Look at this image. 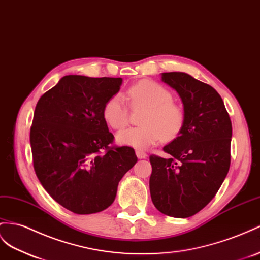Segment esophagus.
<instances>
[{
	"mask_svg": "<svg viewBox=\"0 0 260 260\" xmlns=\"http://www.w3.org/2000/svg\"><path fill=\"white\" fill-rule=\"evenodd\" d=\"M135 152H136V156H137L139 159H144V158L147 157V154H146V152L143 151V150H138V149H137Z\"/></svg>",
	"mask_w": 260,
	"mask_h": 260,
	"instance_id": "34e87169",
	"label": "esophagus"
}]
</instances>
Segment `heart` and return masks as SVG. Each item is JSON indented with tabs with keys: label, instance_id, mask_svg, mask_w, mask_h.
Returning a JSON list of instances; mask_svg holds the SVG:
<instances>
[{
	"label": "heart",
	"instance_id": "heart-1",
	"mask_svg": "<svg viewBox=\"0 0 260 260\" xmlns=\"http://www.w3.org/2000/svg\"><path fill=\"white\" fill-rule=\"evenodd\" d=\"M133 109L145 108L139 123L142 126L119 132L117 143L138 150H145L162 138L175 139L183 127L184 112L172 101L171 92L151 80H142L126 92ZM105 122L114 129H123L129 121L128 108L121 95H113L103 106Z\"/></svg>",
	"mask_w": 260,
	"mask_h": 260
}]
</instances>
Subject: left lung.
I'll list each match as a JSON object with an SVG mask.
<instances>
[{"instance_id":"8db88e82","label":"left lung","mask_w":260,"mask_h":260,"mask_svg":"<svg viewBox=\"0 0 260 260\" xmlns=\"http://www.w3.org/2000/svg\"><path fill=\"white\" fill-rule=\"evenodd\" d=\"M162 82L175 89L184 111L183 127L164 151L151 155L149 189L164 214L185 218L215 197L231 165L232 122L214 88L184 72H164Z\"/></svg>"}]
</instances>
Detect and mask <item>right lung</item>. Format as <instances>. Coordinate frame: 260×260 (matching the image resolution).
Masks as SVG:
<instances>
[{"instance_id":"obj_1","label":"right lung","mask_w":260,"mask_h":260,"mask_svg":"<svg viewBox=\"0 0 260 260\" xmlns=\"http://www.w3.org/2000/svg\"><path fill=\"white\" fill-rule=\"evenodd\" d=\"M122 78L64 76L41 96L30 127L32 164L49 196L76 214L105 210L117 185L137 161L114 136L103 106L119 91Z\"/></svg>"}]
</instances>
